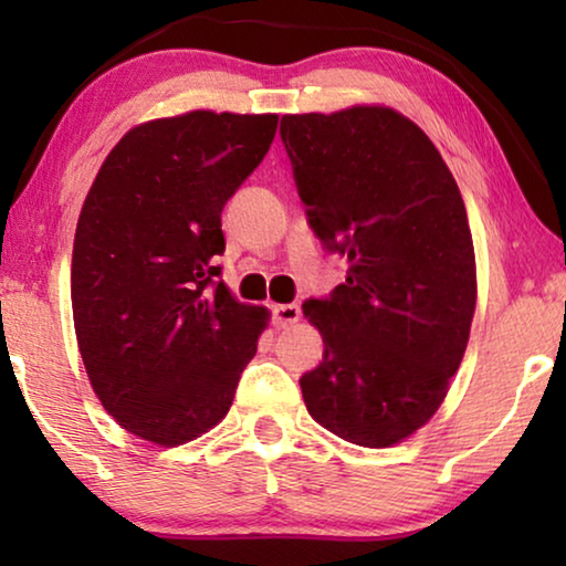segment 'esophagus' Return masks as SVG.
<instances>
[{
  "label": "esophagus",
  "mask_w": 566,
  "mask_h": 566,
  "mask_svg": "<svg viewBox=\"0 0 566 566\" xmlns=\"http://www.w3.org/2000/svg\"><path fill=\"white\" fill-rule=\"evenodd\" d=\"M301 319V308L296 304H277L273 306V322L275 327H293Z\"/></svg>",
  "instance_id": "esophagus-1"
}]
</instances>
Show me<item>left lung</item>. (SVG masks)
Instances as JSON below:
<instances>
[{"label": "left lung", "instance_id": "left-lung-1", "mask_svg": "<svg viewBox=\"0 0 566 566\" xmlns=\"http://www.w3.org/2000/svg\"><path fill=\"white\" fill-rule=\"evenodd\" d=\"M308 223L350 270L304 316L324 339L301 376L308 415L337 438L389 448L443 405L467 353L476 260L461 190L428 134L386 105L283 115Z\"/></svg>", "mask_w": 566, "mask_h": 566}]
</instances>
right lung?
I'll return each instance as SVG.
<instances>
[{
	"label": "right lung",
	"instance_id": "obj_1",
	"mask_svg": "<svg viewBox=\"0 0 566 566\" xmlns=\"http://www.w3.org/2000/svg\"><path fill=\"white\" fill-rule=\"evenodd\" d=\"M277 115L190 111L134 126L84 198L72 254L76 345L105 412L175 448L227 417L268 327L216 283L221 211L273 144Z\"/></svg>",
	"mask_w": 566,
	"mask_h": 566
}]
</instances>
